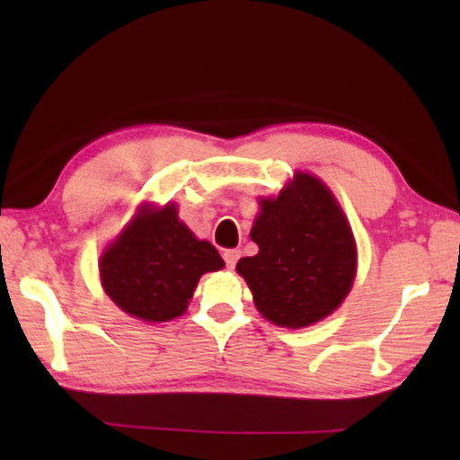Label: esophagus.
<instances>
[{
    "label": "esophagus",
    "instance_id": "1",
    "mask_svg": "<svg viewBox=\"0 0 460 460\" xmlns=\"http://www.w3.org/2000/svg\"><path fill=\"white\" fill-rule=\"evenodd\" d=\"M239 252L237 249H227V252L223 253V260H225V266H227L229 270H233L235 268V263H237V260H239Z\"/></svg>",
    "mask_w": 460,
    "mask_h": 460
}]
</instances>
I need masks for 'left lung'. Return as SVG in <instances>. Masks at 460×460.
I'll list each match as a JSON object with an SVG mask.
<instances>
[{"mask_svg": "<svg viewBox=\"0 0 460 460\" xmlns=\"http://www.w3.org/2000/svg\"><path fill=\"white\" fill-rule=\"evenodd\" d=\"M252 239L258 255L237 271L260 313L279 326L302 329L329 316L355 278V241L331 190L310 174H296L274 200H261Z\"/></svg>", "mask_w": 460, "mask_h": 460, "instance_id": "1", "label": "left lung"}]
</instances>
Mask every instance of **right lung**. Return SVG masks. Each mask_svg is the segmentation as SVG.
Segmentation results:
<instances>
[{
	"mask_svg": "<svg viewBox=\"0 0 460 460\" xmlns=\"http://www.w3.org/2000/svg\"><path fill=\"white\" fill-rule=\"evenodd\" d=\"M225 266L208 241L178 221L176 207L144 208L101 255V282L115 305L147 323L181 316L205 271Z\"/></svg>",
	"mask_w": 460,
	"mask_h": 460,
	"instance_id": "right-lung-1",
	"label": "right lung"
}]
</instances>
